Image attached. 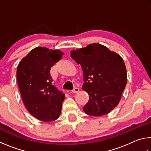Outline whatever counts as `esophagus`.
Listing matches in <instances>:
<instances>
[{
	"label": "esophagus",
	"instance_id": "esophagus-1",
	"mask_svg": "<svg viewBox=\"0 0 151 151\" xmlns=\"http://www.w3.org/2000/svg\"><path fill=\"white\" fill-rule=\"evenodd\" d=\"M79 92V88H75L73 89V90L72 91V93H78Z\"/></svg>",
	"mask_w": 151,
	"mask_h": 151
}]
</instances>
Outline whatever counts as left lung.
Listing matches in <instances>:
<instances>
[{"label":"left lung","mask_w":151,"mask_h":151,"mask_svg":"<svg viewBox=\"0 0 151 151\" xmlns=\"http://www.w3.org/2000/svg\"><path fill=\"white\" fill-rule=\"evenodd\" d=\"M70 57L81 66L85 81L83 89L89 95L83 111L94 116L109 113L118 105L127 85L123 59L99 43L71 50Z\"/></svg>","instance_id":"left-lung-1"}]
</instances>
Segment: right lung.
<instances>
[{"label": "right lung", "mask_w": 151, "mask_h": 151, "mask_svg": "<svg viewBox=\"0 0 151 151\" xmlns=\"http://www.w3.org/2000/svg\"><path fill=\"white\" fill-rule=\"evenodd\" d=\"M63 55L60 50L38 47L18 65L17 79L22 101L27 111L39 121H53L60 114L65 96L52 85L50 70Z\"/></svg>", "instance_id": "obj_1"}]
</instances>
